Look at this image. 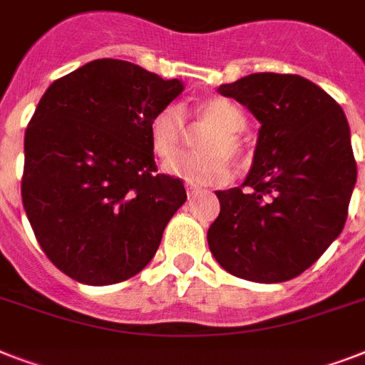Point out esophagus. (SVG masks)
Masks as SVG:
<instances>
[{
  "label": "esophagus",
  "mask_w": 365,
  "mask_h": 365,
  "mask_svg": "<svg viewBox=\"0 0 365 365\" xmlns=\"http://www.w3.org/2000/svg\"><path fill=\"white\" fill-rule=\"evenodd\" d=\"M187 193H189V197H193V195L200 193V189L195 187V185H187Z\"/></svg>",
  "instance_id": "34e87169"
}]
</instances>
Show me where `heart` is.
Wrapping results in <instances>:
<instances>
[{"label": "heart", "instance_id": "b5f03b06", "mask_svg": "<svg viewBox=\"0 0 365 365\" xmlns=\"http://www.w3.org/2000/svg\"><path fill=\"white\" fill-rule=\"evenodd\" d=\"M195 115L200 125L210 126V130L199 140L202 153H176L183 132V115L178 106L160 108L149 121V142L153 153L165 163V172L180 178L191 185H220L227 182L229 165L225 155L237 159L240 155L239 132L246 126V115L239 106L227 98L205 100L195 108Z\"/></svg>", "mask_w": 365, "mask_h": 365}]
</instances>
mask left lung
I'll return each instance as SVG.
<instances>
[{"mask_svg": "<svg viewBox=\"0 0 365 365\" xmlns=\"http://www.w3.org/2000/svg\"><path fill=\"white\" fill-rule=\"evenodd\" d=\"M259 121L242 185L216 191L212 255L254 282H284L309 269L341 235L356 185L351 128L341 106L301 76L250 73L220 85Z\"/></svg>", "mask_w": 365, "mask_h": 365, "instance_id": "8db88e82", "label": "left lung"}]
</instances>
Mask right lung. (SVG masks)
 Listing matches in <instances>:
<instances>
[{"label": "right lung", "mask_w": 365, "mask_h": 365, "mask_svg": "<svg viewBox=\"0 0 365 365\" xmlns=\"http://www.w3.org/2000/svg\"><path fill=\"white\" fill-rule=\"evenodd\" d=\"M183 93L126 60L100 58L45 91L26 128L22 205L60 271L108 286L153 259L187 195L157 174L151 117Z\"/></svg>", "instance_id": "1"}]
</instances>
